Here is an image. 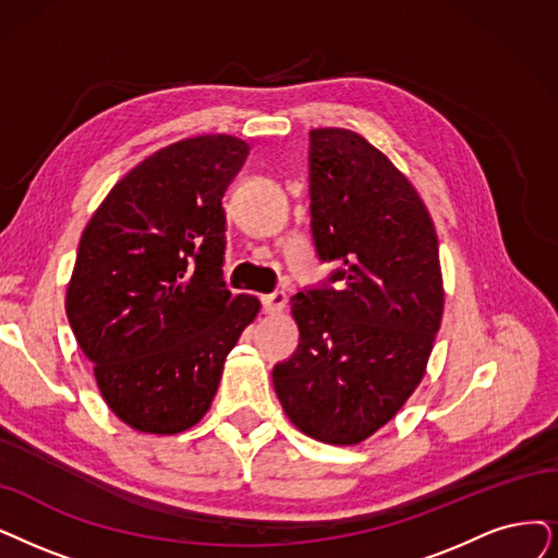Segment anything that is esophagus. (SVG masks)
Wrapping results in <instances>:
<instances>
[{
    "label": "esophagus",
    "instance_id": "1",
    "mask_svg": "<svg viewBox=\"0 0 558 558\" xmlns=\"http://www.w3.org/2000/svg\"><path fill=\"white\" fill-rule=\"evenodd\" d=\"M286 300H288V298H286L283 291H275V293H270V295H263V298H260L265 314H279V311H283V306H286Z\"/></svg>",
    "mask_w": 558,
    "mask_h": 558
}]
</instances>
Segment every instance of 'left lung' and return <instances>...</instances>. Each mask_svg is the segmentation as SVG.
Returning a JSON list of instances; mask_svg holds the SVG:
<instances>
[{"label": "left lung", "instance_id": "8db88e82", "mask_svg": "<svg viewBox=\"0 0 558 558\" xmlns=\"http://www.w3.org/2000/svg\"><path fill=\"white\" fill-rule=\"evenodd\" d=\"M311 233L339 263L291 300L300 343L275 366L286 416L350 447L380 430L418 387L441 323L435 225L383 150L343 128L308 132Z\"/></svg>", "mask_w": 558, "mask_h": 558}]
</instances>
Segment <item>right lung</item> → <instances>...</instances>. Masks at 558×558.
I'll list each match as a JSON object with an SVG mask.
<instances>
[{
	"instance_id": "obj_1",
	"label": "right lung",
	"mask_w": 558,
	"mask_h": 558,
	"mask_svg": "<svg viewBox=\"0 0 558 558\" xmlns=\"http://www.w3.org/2000/svg\"><path fill=\"white\" fill-rule=\"evenodd\" d=\"M247 142L202 135L153 153L111 187L82 233L65 316L109 410L175 435L210 410L227 354L260 311L225 283L221 196Z\"/></svg>"
}]
</instances>
